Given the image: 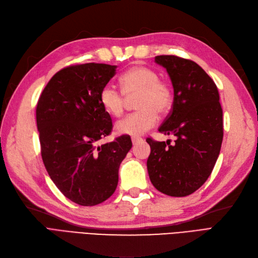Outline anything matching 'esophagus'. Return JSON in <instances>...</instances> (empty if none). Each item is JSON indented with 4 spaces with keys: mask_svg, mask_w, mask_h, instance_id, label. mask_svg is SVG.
Instances as JSON below:
<instances>
[{
    "mask_svg": "<svg viewBox=\"0 0 258 258\" xmlns=\"http://www.w3.org/2000/svg\"><path fill=\"white\" fill-rule=\"evenodd\" d=\"M131 141H132V143L134 144H137V143H140V142H142L143 140L141 139V138H138V137H132V139H131Z\"/></svg>",
    "mask_w": 258,
    "mask_h": 258,
    "instance_id": "obj_1",
    "label": "esophagus"
}]
</instances>
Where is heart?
Here are the masks:
<instances>
[{"mask_svg": "<svg viewBox=\"0 0 258 258\" xmlns=\"http://www.w3.org/2000/svg\"><path fill=\"white\" fill-rule=\"evenodd\" d=\"M122 91L113 85H105L100 92V102L113 116H119L124 106V96L136 98L139 111L124 117L116 123L119 135L138 137L152 129L159 114H165L172 104L173 93L170 85L159 80L155 70L144 66H135L120 77Z\"/></svg>", "mask_w": 258, "mask_h": 258, "instance_id": "obj_1", "label": "heart"}]
</instances>
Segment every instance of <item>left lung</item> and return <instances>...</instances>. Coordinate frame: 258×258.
Returning <instances> with one entry per match:
<instances>
[{"mask_svg":"<svg viewBox=\"0 0 258 258\" xmlns=\"http://www.w3.org/2000/svg\"><path fill=\"white\" fill-rule=\"evenodd\" d=\"M173 86L172 111L159 132L176 137L175 143L151 138L147 171L156 189L185 197L205 184L223 142V110L213 80L196 62L176 56H157Z\"/></svg>","mask_w":258,"mask_h":258,"instance_id":"obj_1","label":"left lung"}]
</instances>
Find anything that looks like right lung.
Masks as SVG:
<instances>
[{"label": "right lung", "mask_w": 258, "mask_h": 258, "mask_svg": "<svg viewBox=\"0 0 258 258\" xmlns=\"http://www.w3.org/2000/svg\"><path fill=\"white\" fill-rule=\"evenodd\" d=\"M116 68L92 62L62 69L36 105L44 166L58 189L80 206H96L112 196L120 163L132 147L129 136L97 145L113 128L100 92Z\"/></svg>", "instance_id": "1"}]
</instances>
